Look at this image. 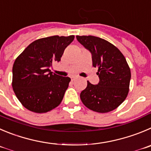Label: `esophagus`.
I'll list each match as a JSON object with an SVG mask.
<instances>
[{
  "mask_svg": "<svg viewBox=\"0 0 151 151\" xmlns=\"http://www.w3.org/2000/svg\"><path fill=\"white\" fill-rule=\"evenodd\" d=\"M75 78H76V76H72V77H71V80H74Z\"/></svg>",
  "mask_w": 151,
  "mask_h": 151,
  "instance_id": "1",
  "label": "esophagus"
}]
</instances>
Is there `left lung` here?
<instances>
[{"instance_id":"obj_1","label":"left lung","mask_w":151,"mask_h":151,"mask_svg":"<svg viewBox=\"0 0 151 151\" xmlns=\"http://www.w3.org/2000/svg\"><path fill=\"white\" fill-rule=\"evenodd\" d=\"M77 41L91 54L92 65L97 67L99 83L87 86L80 99L87 108L105 113L116 109L128 95L130 69L122 52L110 42L93 36H77Z\"/></svg>"}]
</instances>
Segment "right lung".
<instances>
[{
	"label": "right lung",
	"mask_w": 151,
	"mask_h": 151,
	"mask_svg": "<svg viewBox=\"0 0 151 151\" xmlns=\"http://www.w3.org/2000/svg\"><path fill=\"white\" fill-rule=\"evenodd\" d=\"M74 36H53L34 41L17 57L12 67V88L17 98L29 111L43 113L58 106L71 79L50 71L60 62Z\"/></svg>",
	"instance_id": "obj_1"
}]
</instances>
